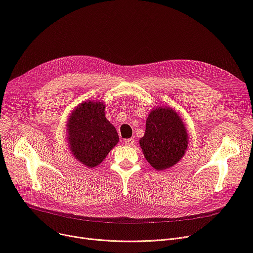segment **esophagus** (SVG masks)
Here are the masks:
<instances>
[{"mask_svg":"<svg viewBox=\"0 0 253 253\" xmlns=\"http://www.w3.org/2000/svg\"><path fill=\"white\" fill-rule=\"evenodd\" d=\"M124 143H125V145H127V146H133L134 143H135V140H134L133 138L125 139V140H124Z\"/></svg>","mask_w":253,"mask_h":253,"instance_id":"obj_1","label":"esophagus"}]
</instances>
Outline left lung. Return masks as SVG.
<instances>
[{
  "label": "left lung",
  "mask_w": 253,
  "mask_h": 253,
  "mask_svg": "<svg viewBox=\"0 0 253 253\" xmlns=\"http://www.w3.org/2000/svg\"><path fill=\"white\" fill-rule=\"evenodd\" d=\"M188 133L183 119L170 107H156L146 120L139 144L147 162L162 171L177 164L185 155Z\"/></svg>",
  "instance_id": "obj_1"
}]
</instances>
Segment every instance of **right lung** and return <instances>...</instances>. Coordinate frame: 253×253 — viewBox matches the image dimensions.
<instances>
[{
    "mask_svg": "<svg viewBox=\"0 0 253 253\" xmlns=\"http://www.w3.org/2000/svg\"><path fill=\"white\" fill-rule=\"evenodd\" d=\"M105 103L88 100L71 112L67 124L69 149L81 164L98 166L119 142L116 128L105 116Z\"/></svg>",
    "mask_w": 253,
    "mask_h": 253,
    "instance_id": "obj_1",
    "label": "right lung"
}]
</instances>
